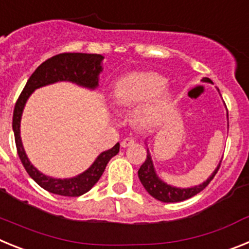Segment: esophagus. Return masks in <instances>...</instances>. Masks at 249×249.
I'll use <instances>...</instances> for the list:
<instances>
[{"label":"esophagus","mask_w":249,"mask_h":249,"mask_svg":"<svg viewBox=\"0 0 249 249\" xmlns=\"http://www.w3.org/2000/svg\"><path fill=\"white\" fill-rule=\"evenodd\" d=\"M133 143H135V140H133L132 137H127V138H124L122 142H121V146H122L123 148H127V147L132 146Z\"/></svg>","instance_id":"34e87169"}]
</instances>
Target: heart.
<instances>
[{
	"label": "heart",
	"instance_id": "b5f03b06",
	"mask_svg": "<svg viewBox=\"0 0 249 249\" xmlns=\"http://www.w3.org/2000/svg\"><path fill=\"white\" fill-rule=\"evenodd\" d=\"M164 81L152 73H135L121 78L113 87V100L118 107H135L155 96L163 89ZM166 106L163 98L147 102L142 107L141 116L146 121L160 117Z\"/></svg>",
	"mask_w": 249,
	"mask_h": 249
}]
</instances>
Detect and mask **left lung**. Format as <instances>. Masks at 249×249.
Here are the masks:
<instances>
[{"mask_svg": "<svg viewBox=\"0 0 249 249\" xmlns=\"http://www.w3.org/2000/svg\"><path fill=\"white\" fill-rule=\"evenodd\" d=\"M204 82H212L210 78L204 77ZM222 160L219 162L218 167L215 168V171L213 172V175L211 176L208 179H207L204 183L199 184V186L192 187V188H176V187L168 186L164 182H162L160 178L157 177L155 172V168H153V163H152L151 156L147 152V158L143 162V164L138 169V177H140L141 183L143 184V187L146 188L147 192L155 197L156 199L160 202H166V203H173V202H182L186 201V199L191 198L193 196H196L197 193H199L201 191H203L210 182L212 181L213 177L215 176V173L218 172L219 167H221Z\"/></svg>", "mask_w": 249, "mask_h": 249, "instance_id": "1", "label": "left lung"}]
</instances>
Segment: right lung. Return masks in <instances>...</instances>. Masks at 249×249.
Returning a JSON list of instances; mask_svg holds the SVG:
<instances>
[{
	"instance_id": "add662e5",
	"label": "right lung",
	"mask_w": 249,
	"mask_h": 249,
	"mask_svg": "<svg viewBox=\"0 0 249 249\" xmlns=\"http://www.w3.org/2000/svg\"><path fill=\"white\" fill-rule=\"evenodd\" d=\"M103 57L96 53H59L51 57L47 61L39 65L36 71L31 74L26 83L25 89L19 94L18 100L15 105L12 118L13 133H15V142L18 157L22 164L30 175V177L41 186L43 190L51 193L67 197H78L83 193L89 192L101 178L105 168L113 156L120 152V143H116L111 149L102 152L94 160V163L89 167L86 172L81 173L77 177L70 179H56L38 172L32 164L30 163L25 149L22 147L21 137H19V122L21 114L25 107V103L30 94L38 87L57 82V81H71L77 85L94 89L98 85V74L102 71L101 61Z\"/></svg>"
}]
</instances>
